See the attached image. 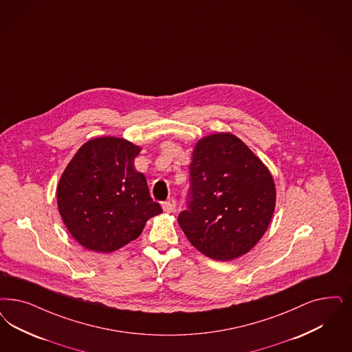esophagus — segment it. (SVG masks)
I'll use <instances>...</instances> for the list:
<instances>
[{"instance_id":"1","label":"esophagus","mask_w":352,"mask_h":352,"mask_svg":"<svg viewBox=\"0 0 352 352\" xmlns=\"http://www.w3.org/2000/svg\"><path fill=\"white\" fill-rule=\"evenodd\" d=\"M175 206H177V201L171 197V199H168L166 201L162 203V209H164L166 213H171V212L175 210Z\"/></svg>"}]
</instances>
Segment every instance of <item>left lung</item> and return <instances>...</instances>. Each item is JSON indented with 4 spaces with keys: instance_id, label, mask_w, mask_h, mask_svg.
<instances>
[{
    "instance_id": "left-lung-1",
    "label": "left lung",
    "mask_w": 352,
    "mask_h": 352,
    "mask_svg": "<svg viewBox=\"0 0 352 352\" xmlns=\"http://www.w3.org/2000/svg\"><path fill=\"white\" fill-rule=\"evenodd\" d=\"M274 206L269 170L241 139L214 133L199 140L178 223L201 254L219 261L247 254L267 231Z\"/></svg>"
}]
</instances>
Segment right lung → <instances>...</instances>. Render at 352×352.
Here are the masks:
<instances>
[{
    "instance_id": "obj_1",
    "label": "right lung",
    "mask_w": 352,
    "mask_h": 352,
    "mask_svg": "<svg viewBox=\"0 0 352 352\" xmlns=\"http://www.w3.org/2000/svg\"><path fill=\"white\" fill-rule=\"evenodd\" d=\"M139 146L120 138H97L76 152L57 188L62 219L87 250L111 252L136 239L162 208L146 177L133 169Z\"/></svg>"
}]
</instances>
